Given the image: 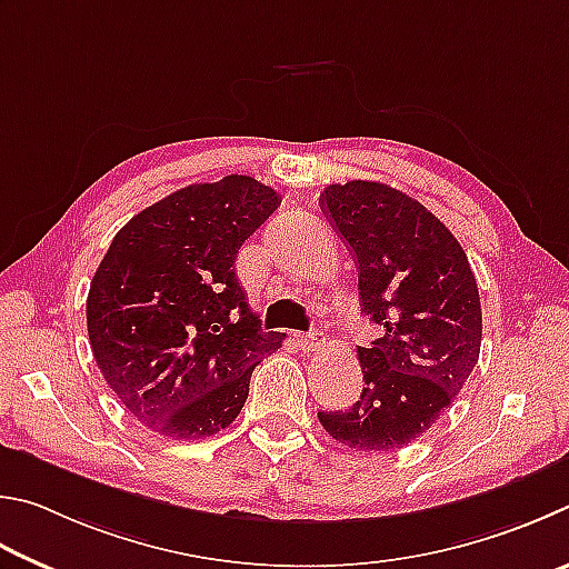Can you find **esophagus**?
<instances>
[{
  "mask_svg": "<svg viewBox=\"0 0 569 569\" xmlns=\"http://www.w3.org/2000/svg\"><path fill=\"white\" fill-rule=\"evenodd\" d=\"M297 342H300V347L305 352H312L317 350V347L325 345V335L322 332H305V335H297Z\"/></svg>",
  "mask_w": 569,
  "mask_h": 569,
  "instance_id": "esophagus-1",
  "label": "esophagus"
}]
</instances>
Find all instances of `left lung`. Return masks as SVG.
Instances as JSON below:
<instances>
[{
	"label": "left lung",
	"instance_id": "8db88e82",
	"mask_svg": "<svg viewBox=\"0 0 569 569\" xmlns=\"http://www.w3.org/2000/svg\"><path fill=\"white\" fill-rule=\"evenodd\" d=\"M322 209L357 257L362 312L382 337L357 347L360 400L317 417L352 450L390 452L430 430L472 375L480 292L462 244L400 189L365 179L330 184Z\"/></svg>",
	"mask_w": 569,
	"mask_h": 569
}]
</instances>
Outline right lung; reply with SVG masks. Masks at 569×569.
Listing matches in <instances>:
<instances>
[{"label": "right lung", "instance_id": "obj_1", "mask_svg": "<svg viewBox=\"0 0 569 569\" xmlns=\"http://www.w3.org/2000/svg\"><path fill=\"white\" fill-rule=\"evenodd\" d=\"M247 174L189 184L119 229L87 297V332L119 402L169 440L234 422L254 367L282 345L239 287L244 239L279 207Z\"/></svg>", "mask_w": 569, "mask_h": 569}]
</instances>
